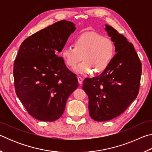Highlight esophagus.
<instances>
[{
  "label": "esophagus",
  "instance_id": "esophagus-1",
  "mask_svg": "<svg viewBox=\"0 0 152 152\" xmlns=\"http://www.w3.org/2000/svg\"><path fill=\"white\" fill-rule=\"evenodd\" d=\"M78 80L80 84H82V82H83V78H82L81 76H78Z\"/></svg>",
  "mask_w": 152,
  "mask_h": 152
}]
</instances>
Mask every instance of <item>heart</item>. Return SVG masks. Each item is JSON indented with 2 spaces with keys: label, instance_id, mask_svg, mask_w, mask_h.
I'll return each mask as SVG.
<instances>
[{
  "label": "heart",
  "instance_id": "b5f03b06",
  "mask_svg": "<svg viewBox=\"0 0 152 152\" xmlns=\"http://www.w3.org/2000/svg\"><path fill=\"white\" fill-rule=\"evenodd\" d=\"M115 53V45L109 38L96 32H86L78 35L74 40V47L66 46L62 57L67 66L75 68L82 60L76 71L80 74L101 73L109 67Z\"/></svg>",
  "mask_w": 152,
  "mask_h": 152
}]
</instances>
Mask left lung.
<instances>
[{
    "label": "left lung",
    "mask_w": 152,
    "mask_h": 152,
    "mask_svg": "<svg viewBox=\"0 0 152 152\" xmlns=\"http://www.w3.org/2000/svg\"><path fill=\"white\" fill-rule=\"evenodd\" d=\"M105 26L117 53L101 75L85 78L82 87L88 96L89 115L96 121L111 120L127 109L139 93L141 76L133 45L114 28Z\"/></svg>",
    "instance_id": "8db88e82"
}]
</instances>
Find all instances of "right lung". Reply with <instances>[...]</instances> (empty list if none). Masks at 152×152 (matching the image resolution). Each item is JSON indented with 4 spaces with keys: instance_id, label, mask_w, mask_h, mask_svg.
Returning a JSON list of instances; mask_svg holds the SVG:
<instances>
[{
    "instance_id": "1",
    "label": "right lung",
    "mask_w": 152,
    "mask_h": 152,
    "mask_svg": "<svg viewBox=\"0 0 152 152\" xmlns=\"http://www.w3.org/2000/svg\"><path fill=\"white\" fill-rule=\"evenodd\" d=\"M75 29L73 23L60 20L29 36L20 46L14 61L15 92L36 119L58 120L78 87L76 74L58 56Z\"/></svg>"
}]
</instances>
